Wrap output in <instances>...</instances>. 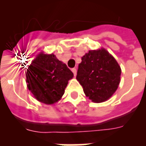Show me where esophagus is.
<instances>
[{
	"mask_svg": "<svg viewBox=\"0 0 146 146\" xmlns=\"http://www.w3.org/2000/svg\"><path fill=\"white\" fill-rule=\"evenodd\" d=\"M72 72L73 73V74H74V76H76V68H73L72 69Z\"/></svg>",
	"mask_w": 146,
	"mask_h": 146,
	"instance_id": "1",
	"label": "esophagus"
}]
</instances>
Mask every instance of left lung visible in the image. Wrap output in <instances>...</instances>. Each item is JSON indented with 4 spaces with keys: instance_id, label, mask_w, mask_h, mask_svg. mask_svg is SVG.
Segmentation results:
<instances>
[{
    "instance_id": "1",
    "label": "left lung",
    "mask_w": 146,
    "mask_h": 146,
    "mask_svg": "<svg viewBox=\"0 0 146 146\" xmlns=\"http://www.w3.org/2000/svg\"><path fill=\"white\" fill-rule=\"evenodd\" d=\"M121 68L116 59L104 48L89 50L82 57L76 80L86 97L102 103L111 98L120 82Z\"/></svg>"
}]
</instances>
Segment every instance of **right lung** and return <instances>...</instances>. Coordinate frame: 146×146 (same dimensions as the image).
Masks as SVG:
<instances>
[{
  "mask_svg": "<svg viewBox=\"0 0 146 146\" xmlns=\"http://www.w3.org/2000/svg\"><path fill=\"white\" fill-rule=\"evenodd\" d=\"M73 73L54 54L37 56L28 66L26 82L29 90L38 102L45 104H54L64 96L68 81Z\"/></svg>",
  "mask_w": 146,
  "mask_h": 146,
  "instance_id": "1",
  "label": "right lung"
}]
</instances>
